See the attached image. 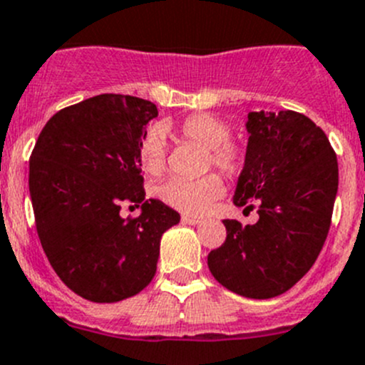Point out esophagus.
Here are the masks:
<instances>
[{"mask_svg":"<svg viewBox=\"0 0 365 365\" xmlns=\"http://www.w3.org/2000/svg\"><path fill=\"white\" fill-rule=\"evenodd\" d=\"M182 222L183 225H200V217H192V215H182Z\"/></svg>","mask_w":365,"mask_h":365,"instance_id":"1","label":"esophagus"}]
</instances>
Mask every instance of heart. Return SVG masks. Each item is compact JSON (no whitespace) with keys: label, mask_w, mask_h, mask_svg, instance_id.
Returning <instances> with one entry per match:
<instances>
[{"label":"heart","mask_w":365,"mask_h":365,"mask_svg":"<svg viewBox=\"0 0 365 365\" xmlns=\"http://www.w3.org/2000/svg\"><path fill=\"white\" fill-rule=\"evenodd\" d=\"M168 126H153L140 140V162L150 175H160L165 168V132ZM183 140L192 143L207 151V168L219 169L233 176L242 169L244 153L237 144L230 143L232 128L226 121L210 114L190 115L178 126ZM222 185L217 176L210 175L200 180H169L158 189L164 203L185 214H203L221 196Z\"/></svg>","instance_id":"heart-1"}]
</instances>
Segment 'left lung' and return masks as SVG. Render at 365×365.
<instances>
[{
	"instance_id": "left-lung-1",
	"label": "left lung",
	"mask_w": 365,
	"mask_h": 365,
	"mask_svg": "<svg viewBox=\"0 0 365 365\" xmlns=\"http://www.w3.org/2000/svg\"><path fill=\"white\" fill-rule=\"evenodd\" d=\"M244 126L246 157L233 205L255 201L258 221L222 219L226 240L208 253V269L228 291L269 299L305 277L327 240L337 157L323 130L294 110L250 112Z\"/></svg>"
}]
</instances>
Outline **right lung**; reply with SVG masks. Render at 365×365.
I'll list each match as a JSON object with an SVG mask.
<instances>
[{
    "instance_id": "1",
    "label": "right lung",
    "mask_w": 365,
    "mask_h": 365,
    "mask_svg": "<svg viewBox=\"0 0 365 365\" xmlns=\"http://www.w3.org/2000/svg\"><path fill=\"white\" fill-rule=\"evenodd\" d=\"M158 115L151 101L100 94L56 112L30 158L37 233L60 280L81 298L115 303L135 296L157 272L160 239L180 214L146 200L140 140ZM123 200L140 202L125 220Z\"/></svg>"
}]
</instances>
